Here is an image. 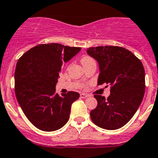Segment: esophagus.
<instances>
[{
	"label": "esophagus",
	"instance_id": "obj_1",
	"mask_svg": "<svg viewBox=\"0 0 158 158\" xmlns=\"http://www.w3.org/2000/svg\"><path fill=\"white\" fill-rule=\"evenodd\" d=\"M89 96L88 94H85V93H81V94H80V97L83 98V99H84V98L89 97Z\"/></svg>",
	"mask_w": 158,
	"mask_h": 158
}]
</instances>
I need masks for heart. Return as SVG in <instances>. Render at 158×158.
<instances>
[{
	"label": "heart",
	"mask_w": 158,
	"mask_h": 158,
	"mask_svg": "<svg viewBox=\"0 0 158 158\" xmlns=\"http://www.w3.org/2000/svg\"><path fill=\"white\" fill-rule=\"evenodd\" d=\"M89 60H92L91 58H89V57H84L83 59H82V62H88V61H89Z\"/></svg>",
	"instance_id": "heart-1"
}]
</instances>
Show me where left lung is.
<instances>
[{"instance_id": "obj_1", "label": "left lung", "mask_w": 158, "mask_h": 158, "mask_svg": "<svg viewBox=\"0 0 158 158\" xmlns=\"http://www.w3.org/2000/svg\"><path fill=\"white\" fill-rule=\"evenodd\" d=\"M86 52L99 64L98 85H110L107 99L101 95L94 96L98 103L90 112V117L102 129H119L131 120L143 100L145 92L143 64L131 51L122 47L98 46L88 48Z\"/></svg>"}]
</instances>
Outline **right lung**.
<instances>
[{
  "mask_svg": "<svg viewBox=\"0 0 158 158\" xmlns=\"http://www.w3.org/2000/svg\"><path fill=\"white\" fill-rule=\"evenodd\" d=\"M79 47L42 44L26 52L16 65L15 90L17 99L29 121L43 131L62 128L69 119L71 106L79 93L59 96L56 85L62 64L80 52Z\"/></svg>",
  "mask_w": 158,
  "mask_h": 158,
  "instance_id": "right-lung-1",
  "label": "right lung"
}]
</instances>
